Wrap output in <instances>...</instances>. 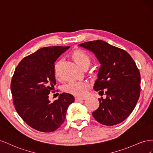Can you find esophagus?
<instances>
[{
    "instance_id": "34e87169",
    "label": "esophagus",
    "mask_w": 153,
    "mask_h": 153,
    "mask_svg": "<svg viewBox=\"0 0 153 153\" xmlns=\"http://www.w3.org/2000/svg\"><path fill=\"white\" fill-rule=\"evenodd\" d=\"M85 98H80V97H76L75 98V101L76 102H78V101H83V100H85Z\"/></svg>"
}]
</instances>
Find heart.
Instances as JSON below:
<instances>
[{"mask_svg": "<svg viewBox=\"0 0 153 153\" xmlns=\"http://www.w3.org/2000/svg\"><path fill=\"white\" fill-rule=\"evenodd\" d=\"M72 58L78 66L82 68L85 66H88L90 63V58L86 52L82 50H76L73 52ZM60 62L56 63L54 65L56 76H58V68ZM90 88V83L87 81H74L71 82L65 87V92L72 94L76 96H84L86 94Z\"/></svg>", "mask_w": 153, "mask_h": 153, "instance_id": "b5f03b06", "label": "heart"}]
</instances>
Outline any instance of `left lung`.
<instances>
[{
    "instance_id": "1",
    "label": "left lung",
    "mask_w": 153,
    "mask_h": 153,
    "mask_svg": "<svg viewBox=\"0 0 153 153\" xmlns=\"http://www.w3.org/2000/svg\"><path fill=\"white\" fill-rule=\"evenodd\" d=\"M79 46L95 55L101 64L94 89L106 97L99 100V106L92 113L103 125L113 126L124 121L133 111L140 94V74L127 52L102 40L81 43Z\"/></svg>"
}]
</instances>
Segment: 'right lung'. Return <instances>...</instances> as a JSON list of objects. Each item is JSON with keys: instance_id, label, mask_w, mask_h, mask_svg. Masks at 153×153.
Segmentation results:
<instances>
[{"instance_id": "right-lung-1", "label": "right lung", "mask_w": 153, "mask_h": 153, "mask_svg": "<svg viewBox=\"0 0 153 153\" xmlns=\"http://www.w3.org/2000/svg\"><path fill=\"white\" fill-rule=\"evenodd\" d=\"M70 46L45 47L24 59L16 67L11 82L15 110L30 127L39 131H54L66 118L74 96L63 93L51 102L49 94L56 85L54 62Z\"/></svg>"}]
</instances>
